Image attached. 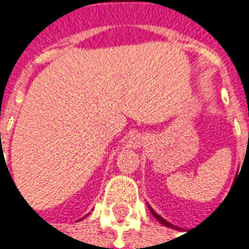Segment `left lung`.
Segmentation results:
<instances>
[{"label":"left lung","instance_id":"left-lung-1","mask_svg":"<svg viewBox=\"0 0 249 249\" xmlns=\"http://www.w3.org/2000/svg\"><path fill=\"white\" fill-rule=\"evenodd\" d=\"M149 210H150V212H151V213H153V216H154V218L157 219V220H159V222H160V223H161V225H164V226H167V227H171V229H176V227L174 226V225H171V223H169L168 220H165V219H164V218H161V216H160L159 213H157L156 211H154V210H153V208H151L150 205H149Z\"/></svg>","mask_w":249,"mask_h":249}]
</instances>
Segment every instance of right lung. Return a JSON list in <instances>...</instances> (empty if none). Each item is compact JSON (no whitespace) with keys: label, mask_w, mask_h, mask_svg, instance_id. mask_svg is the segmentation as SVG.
I'll list each match as a JSON object with an SVG mask.
<instances>
[{"label":"right lung","mask_w":249,"mask_h":249,"mask_svg":"<svg viewBox=\"0 0 249 249\" xmlns=\"http://www.w3.org/2000/svg\"><path fill=\"white\" fill-rule=\"evenodd\" d=\"M85 216H87V215H85ZM85 216H84V218H85ZM84 218H81V219H84ZM81 219H80V220H81Z\"/></svg>","instance_id":"1"}]
</instances>
